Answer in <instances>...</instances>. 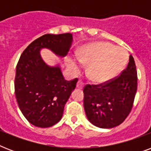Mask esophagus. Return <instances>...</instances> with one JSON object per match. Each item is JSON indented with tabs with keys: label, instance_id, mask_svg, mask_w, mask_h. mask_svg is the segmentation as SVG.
<instances>
[{
	"label": "esophagus",
	"instance_id": "1",
	"mask_svg": "<svg viewBox=\"0 0 151 151\" xmlns=\"http://www.w3.org/2000/svg\"><path fill=\"white\" fill-rule=\"evenodd\" d=\"M83 87H84V83L81 80H79L77 83V88H80V89H82Z\"/></svg>",
	"mask_w": 151,
	"mask_h": 151
}]
</instances>
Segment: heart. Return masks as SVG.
Listing matches in <instances>:
<instances>
[{
  "instance_id": "b5f03b06",
  "label": "heart",
  "mask_w": 151,
  "mask_h": 151,
  "mask_svg": "<svg viewBox=\"0 0 151 151\" xmlns=\"http://www.w3.org/2000/svg\"><path fill=\"white\" fill-rule=\"evenodd\" d=\"M129 54L124 48L107 42H99L85 47L78 58L69 60V66L75 73L81 64L89 63L88 73L96 83L108 82L119 75L125 66Z\"/></svg>"
}]
</instances>
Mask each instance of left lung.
<instances>
[{"instance_id":"1","label":"left lung","mask_w":151,"mask_h":151,"mask_svg":"<svg viewBox=\"0 0 151 151\" xmlns=\"http://www.w3.org/2000/svg\"><path fill=\"white\" fill-rule=\"evenodd\" d=\"M137 90V71L133 57L119 76L99 85L84 88V107L95 126L111 129L124 122L131 111Z\"/></svg>"}]
</instances>
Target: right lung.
I'll return each mask as SVG.
<instances>
[{
	"label": "right lung",
	"mask_w": 151,
	"mask_h": 151,
	"mask_svg": "<svg viewBox=\"0 0 151 151\" xmlns=\"http://www.w3.org/2000/svg\"><path fill=\"white\" fill-rule=\"evenodd\" d=\"M72 41L70 33L45 34L29 44L20 56L15 73V97L22 114L34 126L48 128L61 120L78 80H65L59 66L47 65L40 51L48 48L64 57Z\"/></svg>",
	"instance_id": "right-lung-1"
}]
</instances>
